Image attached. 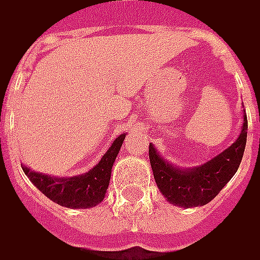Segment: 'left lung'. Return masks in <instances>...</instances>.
Returning <instances> with one entry per match:
<instances>
[{
    "label": "left lung",
    "instance_id": "left-lung-1",
    "mask_svg": "<svg viewBox=\"0 0 260 260\" xmlns=\"http://www.w3.org/2000/svg\"><path fill=\"white\" fill-rule=\"evenodd\" d=\"M248 137V118L243 114L239 137L216 157L193 169L167 163L150 143L149 157L157 187L170 203L182 207L203 206L213 200L235 176L243 157Z\"/></svg>",
    "mask_w": 260,
    "mask_h": 260
}]
</instances>
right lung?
<instances>
[{
	"instance_id": "1",
	"label": "right lung",
	"mask_w": 260,
	"mask_h": 260,
	"mask_svg": "<svg viewBox=\"0 0 260 260\" xmlns=\"http://www.w3.org/2000/svg\"><path fill=\"white\" fill-rule=\"evenodd\" d=\"M124 137L126 133L116 137V140L111 143L102 160L93 169L85 172L84 175L54 177L29 170L25 166H22V170L37 189L48 199L53 200L54 203L70 209H90L97 206L106 196L111 176V167L117 157Z\"/></svg>"
}]
</instances>
